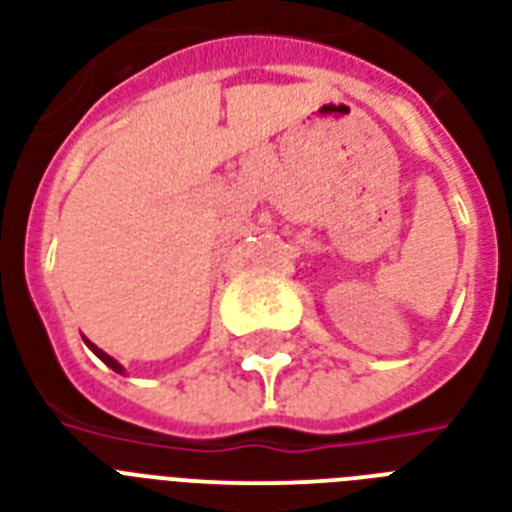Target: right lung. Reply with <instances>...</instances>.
Wrapping results in <instances>:
<instances>
[{
	"mask_svg": "<svg viewBox=\"0 0 512 512\" xmlns=\"http://www.w3.org/2000/svg\"><path fill=\"white\" fill-rule=\"evenodd\" d=\"M84 342H87V340H84ZM87 345H90V348H92V353H95V356H98L100 361H103V364H106V366H111V369H114V372H124V369H122V364H116L114 358L108 356V353H103V350H100L98 345H92V342H87Z\"/></svg>",
	"mask_w": 512,
	"mask_h": 512,
	"instance_id": "1",
	"label": "right lung"
}]
</instances>
